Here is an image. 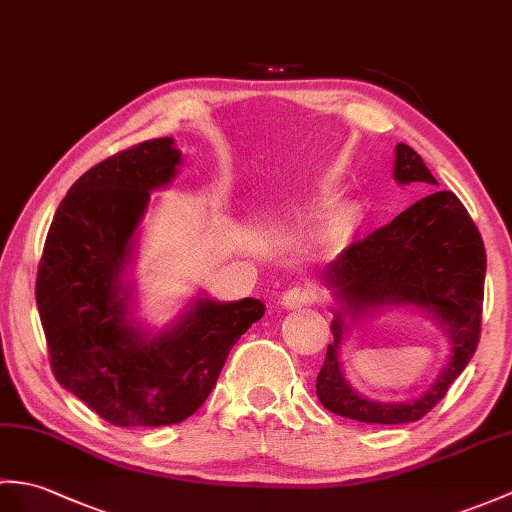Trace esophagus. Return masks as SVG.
I'll return each mask as SVG.
<instances>
[{
    "mask_svg": "<svg viewBox=\"0 0 512 512\" xmlns=\"http://www.w3.org/2000/svg\"><path fill=\"white\" fill-rule=\"evenodd\" d=\"M316 301H318V292L312 288V285L299 283L283 294L281 305L285 307V310H299V307L312 305Z\"/></svg>",
    "mask_w": 512,
    "mask_h": 512,
    "instance_id": "34e87169",
    "label": "esophagus"
}]
</instances>
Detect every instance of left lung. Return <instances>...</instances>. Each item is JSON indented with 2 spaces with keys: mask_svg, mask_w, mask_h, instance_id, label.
<instances>
[{
  "mask_svg": "<svg viewBox=\"0 0 512 512\" xmlns=\"http://www.w3.org/2000/svg\"><path fill=\"white\" fill-rule=\"evenodd\" d=\"M395 181L438 185L423 159L406 144L395 150ZM486 251L469 211L454 192H434L344 248L325 270V281L347 305L331 320L334 342L316 377V395L334 414L360 423L401 425L425 417L465 371L480 342ZM417 304L432 313L452 340L446 371L423 398L379 404L358 396L339 371L337 351L346 326L371 306Z\"/></svg>",
  "mask_w": 512,
  "mask_h": 512,
  "instance_id": "left-lung-1",
  "label": "left lung"
}]
</instances>
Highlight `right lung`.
I'll list each match as a JSON object with an SVG mask.
<instances>
[{"label":"right lung","mask_w":512,"mask_h":512,"mask_svg":"<svg viewBox=\"0 0 512 512\" xmlns=\"http://www.w3.org/2000/svg\"><path fill=\"white\" fill-rule=\"evenodd\" d=\"M181 163L172 137L150 139L93 165L71 185L47 231L37 307L58 384L120 427L181 423L205 403L233 344L264 303L194 301L159 336L128 323L122 272L150 189Z\"/></svg>","instance_id":"add662e5"}]
</instances>
